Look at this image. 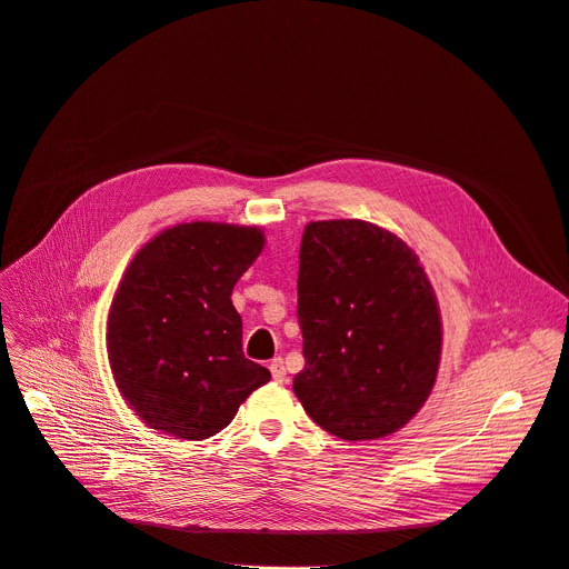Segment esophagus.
<instances>
[{
    "label": "esophagus",
    "instance_id": "1",
    "mask_svg": "<svg viewBox=\"0 0 569 569\" xmlns=\"http://www.w3.org/2000/svg\"><path fill=\"white\" fill-rule=\"evenodd\" d=\"M270 372H272V379H274L277 383H281V381L286 379V366H283V358H272Z\"/></svg>",
    "mask_w": 569,
    "mask_h": 569
}]
</instances>
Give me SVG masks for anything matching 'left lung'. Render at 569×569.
<instances>
[{"instance_id": "left-lung-1", "label": "left lung", "mask_w": 569, "mask_h": 569, "mask_svg": "<svg viewBox=\"0 0 569 569\" xmlns=\"http://www.w3.org/2000/svg\"><path fill=\"white\" fill-rule=\"evenodd\" d=\"M297 295L306 366L292 390L311 420L358 442L416 418L442 353L440 306L418 253L366 220L308 222Z\"/></svg>"}]
</instances>
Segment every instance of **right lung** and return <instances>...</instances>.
I'll return each mask as SVG.
<instances>
[{
	"instance_id": "obj_1",
	"label": "right lung",
	"mask_w": 569,
	"mask_h": 569,
	"mask_svg": "<svg viewBox=\"0 0 569 569\" xmlns=\"http://www.w3.org/2000/svg\"><path fill=\"white\" fill-rule=\"evenodd\" d=\"M263 247L258 227L183 222L131 258L109 308L107 351L122 399L149 429L206 440L270 381L242 353L231 301Z\"/></svg>"
}]
</instances>
